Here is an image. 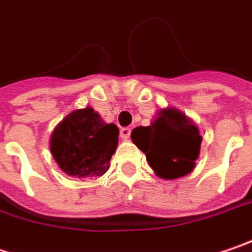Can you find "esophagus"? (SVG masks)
<instances>
[{
  "label": "esophagus",
  "mask_w": 252,
  "mask_h": 252,
  "mask_svg": "<svg viewBox=\"0 0 252 252\" xmlns=\"http://www.w3.org/2000/svg\"><path fill=\"white\" fill-rule=\"evenodd\" d=\"M120 135H121V138H123L124 141L129 140V135H131V128H128V126L121 128V129H120Z\"/></svg>",
  "instance_id": "1"
}]
</instances>
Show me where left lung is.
<instances>
[{"mask_svg":"<svg viewBox=\"0 0 252 252\" xmlns=\"http://www.w3.org/2000/svg\"><path fill=\"white\" fill-rule=\"evenodd\" d=\"M131 138L145 153L157 175L165 180L184 177L194 170L202 141L198 128L174 108L161 110L151 126H137Z\"/></svg>","mask_w":252,"mask_h":252,"instance_id":"1","label":"left lung"}]
</instances>
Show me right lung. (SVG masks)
<instances>
[{
    "instance_id": "1",
    "label": "right lung",
    "mask_w": 252,
    "mask_h": 252,
    "mask_svg": "<svg viewBox=\"0 0 252 252\" xmlns=\"http://www.w3.org/2000/svg\"><path fill=\"white\" fill-rule=\"evenodd\" d=\"M118 128L105 124L93 108L72 111L52 132L50 148L60 168L85 178L104 175L118 145Z\"/></svg>"
}]
</instances>
